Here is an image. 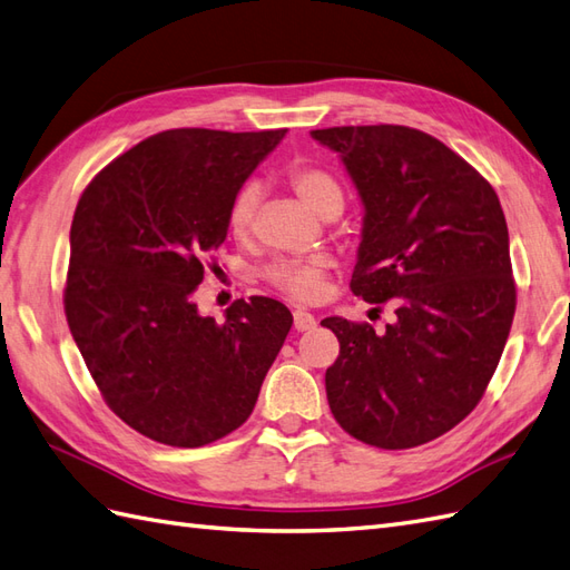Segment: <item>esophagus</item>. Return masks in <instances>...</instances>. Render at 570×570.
I'll use <instances>...</instances> for the list:
<instances>
[{"instance_id":"esophagus-1","label":"esophagus","mask_w":570,"mask_h":570,"mask_svg":"<svg viewBox=\"0 0 570 570\" xmlns=\"http://www.w3.org/2000/svg\"><path fill=\"white\" fill-rule=\"evenodd\" d=\"M294 327H296L298 332H313V330L317 327V320H315V315H311V313L296 311V313H294Z\"/></svg>"}]
</instances>
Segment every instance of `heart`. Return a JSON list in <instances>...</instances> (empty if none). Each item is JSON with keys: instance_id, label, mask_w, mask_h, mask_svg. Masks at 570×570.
<instances>
[{"instance_id": "obj_1", "label": "heart", "mask_w": 570, "mask_h": 570, "mask_svg": "<svg viewBox=\"0 0 570 570\" xmlns=\"http://www.w3.org/2000/svg\"><path fill=\"white\" fill-rule=\"evenodd\" d=\"M288 185L294 193L315 209L320 216H334L344 209V189L340 180L325 168L313 164H294L288 168ZM259 202V189L255 183H245L233 195L226 209V228L236 240H245L253 233L255 212ZM330 259H288L279 257L262 269V276L294 301H315L325 288V276Z\"/></svg>"}]
</instances>
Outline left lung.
Returning <instances> with one entry per match:
<instances>
[{
	"label": "left lung",
	"mask_w": 570,
	"mask_h": 570,
	"mask_svg": "<svg viewBox=\"0 0 570 570\" xmlns=\"http://www.w3.org/2000/svg\"><path fill=\"white\" fill-rule=\"evenodd\" d=\"M358 189L363 240L352 291L397 320L325 317L340 356L330 410L356 441L424 445L484 397L515 315L508 226L489 180L443 141L404 125L313 129Z\"/></svg>",
	"instance_id": "left-lung-1"
}]
</instances>
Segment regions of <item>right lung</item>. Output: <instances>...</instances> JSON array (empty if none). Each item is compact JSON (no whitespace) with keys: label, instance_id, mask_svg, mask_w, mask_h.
I'll list each match as a JSON object with an SVG mask.
<instances>
[{"label":"right lung","instance_id":"1","mask_svg":"<svg viewBox=\"0 0 570 570\" xmlns=\"http://www.w3.org/2000/svg\"><path fill=\"white\" fill-rule=\"evenodd\" d=\"M286 129L183 127L139 141L86 185L69 233L65 315L106 404L156 443L199 448L253 414L294 325L284 303L193 301L226 209Z\"/></svg>","mask_w":570,"mask_h":570}]
</instances>
